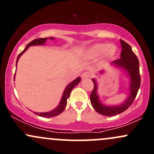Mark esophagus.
<instances>
[{"label": "esophagus", "instance_id": "esophagus-1", "mask_svg": "<svg viewBox=\"0 0 154 154\" xmlns=\"http://www.w3.org/2000/svg\"><path fill=\"white\" fill-rule=\"evenodd\" d=\"M90 76H91V75H90L89 72H83L82 75H81V77H82V79H88V78H90Z\"/></svg>", "mask_w": 154, "mask_h": 154}]
</instances>
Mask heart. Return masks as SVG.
<instances>
[{
	"mask_svg": "<svg viewBox=\"0 0 154 154\" xmlns=\"http://www.w3.org/2000/svg\"><path fill=\"white\" fill-rule=\"evenodd\" d=\"M118 48L115 45L109 43H96L88 48L84 53V57L93 59L102 56L103 61H110L116 58Z\"/></svg>",
	"mask_w": 154,
	"mask_h": 154,
	"instance_id": "heart-1",
	"label": "heart"
}]
</instances>
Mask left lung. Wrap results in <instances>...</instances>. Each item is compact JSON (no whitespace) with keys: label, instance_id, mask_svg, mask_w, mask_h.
I'll use <instances>...</instances> for the list:
<instances>
[{"label":"left lung","instance_id":"1","mask_svg":"<svg viewBox=\"0 0 154 154\" xmlns=\"http://www.w3.org/2000/svg\"><path fill=\"white\" fill-rule=\"evenodd\" d=\"M120 43L122 46L121 58L112 61L111 66L124 70L128 76L130 80L128 89L129 93L125 101L119 105L115 106H108L106 104L102 103L99 95L98 94V85L97 79L95 78L92 79L94 83V88L90 96L92 106L94 108L95 110L98 113L107 116L117 115L126 111L133 103L140 85L138 59L129 44L122 40H120ZM103 73H105L104 70H101L99 72L100 75H103Z\"/></svg>","mask_w":154,"mask_h":154}]
</instances>
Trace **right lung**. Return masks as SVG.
<instances>
[{
	"instance_id": "add662e5",
	"label": "right lung",
	"mask_w": 154,
	"mask_h": 154,
	"mask_svg": "<svg viewBox=\"0 0 154 154\" xmlns=\"http://www.w3.org/2000/svg\"><path fill=\"white\" fill-rule=\"evenodd\" d=\"M48 39H50V40H54V38H39V39H35L34 40L30 42L27 45H26L24 50L21 52L19 55L17 57V63H16V66L17 65V62H18L19 58L22 55L24 54L25 51L29 48V46H32V45H43L45 43L46 40ZM14 78H15V75H14ZM81 81V78L80 77H77V79H75V80H73L72 82H71L69 85H67V86L65 88V90L63 91V93L62 94V96H61V100H60L59 105L57 106L55 109L51 110V111H48V112H41V113H38V112H34V114H36V115H38L40 116H42V117H54V116H56L59 114H61V113L63 112V111L64 110L65 107H66V103H67V99L69 97L70 93L72 91L74 88L75 87L76 85L79 84V82Z\"/></svg>"
}]
</instances>
